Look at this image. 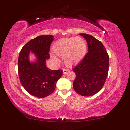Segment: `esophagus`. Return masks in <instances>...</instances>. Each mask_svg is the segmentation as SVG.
Returning <instances> with one entry per match:
<instances>
[{
	"mask_svg": "<svg viewBox=\"0 0 130 130\" xmlns=\"http://www.w3.org/2000/svg\"><path fill=\"white\" fill-rule=\"evenodd\" d=\"M70 70L69 69H64L63 70V74H67L68 72H69Z\"/></svg>",
	"mask_w": 130,
	"mask_h": 130,
	"instance_id": "esophagus-1",
	"label": "esophagus"
}]
</instances>
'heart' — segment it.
Wrapping results in <instances>:
<instances>
[{"instance_id":"1","label":"heart","mask_w":130,"mask_h":130,"mask_svg":"<svg viewBox=\"0 0 130 130\" xmlns=\"http://www.w3.org/2000/svg\"><path fill=\"white\" fill-rule=\"evenodd\" d=\"M53 51L58 56H63L66 65L73 66L80 62L84 58L87 52V44L81 37L62 38L54 44ZM51 57L55 62L59 60L54 53L51 54Z\"/></svg>"}]
</instances>
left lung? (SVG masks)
<instances>
[{"mask_svg": "<svg viewBox=\"0 0 130 130\" xmlns=\"http://www.w3.org/2000/svg\"><path fill=\"white\" fill-rule=\"evenodd\" d=\"M79 35L86 40L88 52L82 62L73 69L76 74L73 88L79 95L90 96L97 93L106 82L109 69V56L99 40L90 35Z\"/></svg>", "mask_w": 130, "mask_h": 130, "instance_id": "8db88e82", "label": "left lung"}]
</instances>
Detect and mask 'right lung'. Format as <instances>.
<instances>
[{
	"mask_svg": "<svg viewBox=\"0 0 130 130\" xmlns=\"http://www.w3.org/2000/svg\"><path fill=\"white\" fill-rule=\"evenodd\" d=\"M54 36L41 35L30 40L21 49L18 60L19 80L24 89L30 94L44 98L53 93L56 83L62 75L61 70H51L46 65L49 59L50 46ZM35 56L30 61L29 55Z\"/></svg>",
	"mask_w": 130,
	"mask_h": 130,
	"instance_id": "right-lung-1",
	"label": "right lung"
}]
</instances>
